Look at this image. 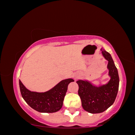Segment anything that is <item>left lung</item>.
<instances>
[{
  "label": "left lung",
  "mask_w": 135,
  "mask_h": 135,
  "mask_svg": "<svg viewBox=\"0 0 135 135\" xmlns=\"http://www.w3.org/2000/svg\"><path fill=\"white\" fill-rule=\"evenodd\" d=\"M102 53L108 61L107 69L110 79L102 86H93L86 80H79L78 94L84 110L91 114H98L106 110L114 103L119 89V78L117 69L111 55L103 48Z\"/></svg>",
  "instance_id": "1"
}]
</instances>
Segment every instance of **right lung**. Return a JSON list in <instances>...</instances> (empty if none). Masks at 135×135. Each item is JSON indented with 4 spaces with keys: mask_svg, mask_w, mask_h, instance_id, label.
Listing matches in <instances>:
<instances>
[{
    "mask_svg": "<svg viewBox=\"0 0 135 135\" xmlns=\"http://www.w3.org/2000/svg\"><path fill=\"white\" fill-rule=\"evenodd\" d=\"M74 81L72 79L61 80L50 90L44 93L30 91L19 80L21 96L30 107L39 112L53 113L60 110L67 91L68 85Z\"/></svg>",
    "mask_w": 135,
    "mask_h": 135,
    "instance_id": "add662e5",
    "label": "right lung"
}]
</instances>
